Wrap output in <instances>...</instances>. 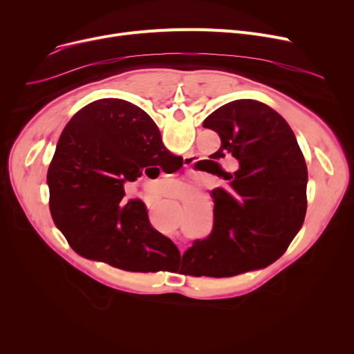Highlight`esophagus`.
Listing matches in <instances>:
<instances>
[{"label": "esophagus", "mask_w": 354, "mask_h": 354, "mask_svg": "<svg viewBox=\"0 0 354 354\" xmlns=\"http://www.w3.org/2000/svg\"><path fill=\"white\" fill-rule=\"evenodd\" d=\"M189 174H191V175H192V176H199V175H198V174H196V172H194V171H191V172H189Z\"/></svg>", "instance_id": "esophagus-1"}]
</instances>
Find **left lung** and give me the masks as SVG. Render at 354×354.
<instances>
[{"instance_id": "1", "label": "left lung", "mask_w": 354, "mask_h": 354, "mask_svg": "<svg viewBox=\"0 0 354 354\" xmlns=\"http://www.w3.org/2000/svg\"><path fill=\"white\" fill-rule=\"evenodd\" d=\"M203 127L221 138L215 159L239 162L232 175L218 163L228 188L212 191L214 230L185 257L194 275L234 277L280 258L303 227L307 165L290 124L270 106L241 99L211 113Z\"/></svg>"}]
</instances>
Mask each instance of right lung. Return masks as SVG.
Here are the masks:
<instances>
[{"mask_svg":"<svg viewBox=\"0 0 354 354\" xmlns=\"http://www.w3.org/2000/svg\"><path fill=\"white\" fill-rule=\"evenodd\" d=\"M175 158L146 111L122 99L84 106L63 129L47 185L55 227L79 255L132 272H156L180 258L149 222L140 199L126 202L124 185L147 166Z\"/></svg>","mask_w":354,"mask_h":354,"instance_id":"obj_1","label":"right lung"}]
</instances>
